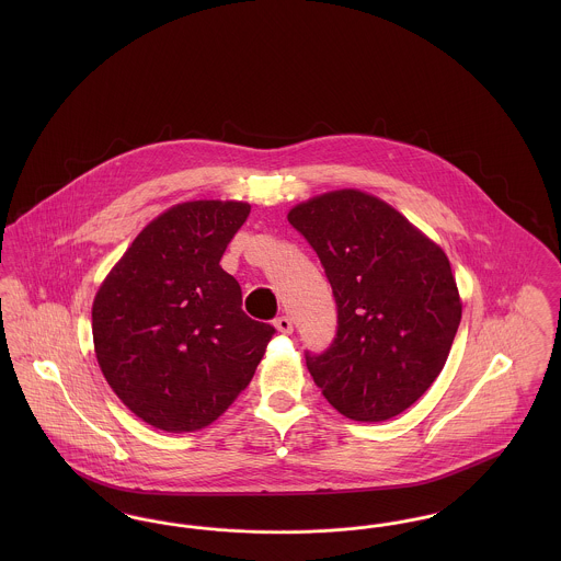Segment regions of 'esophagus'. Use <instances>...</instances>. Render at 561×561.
Listing matches in <instances>:
<instances>
[{
  "instance_id": "esophagus-1",
  "label": "esophagus",
  "mask_w": 561,
  "mask_h": 561,
  "mask_svg": "<svg viewBox=\"0 0 561 561\" xmlns=\"http://www.w3.org/2000/svg\"><path fill=\"white\" fill-rule=\"evenodd\" d=\"M273 325H275L277 332H282V334H293L294 332V323L288 316L277 318V320L273 321Z\"/></svg>"
}]
</instances>
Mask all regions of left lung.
Wrapping results in <instances>:
<instances>
[{"label":"left lung","instance_id":"left-lung-1","mask_svg":"<svg viewBox=\"0 0 561 561\" xmlns=\"http://www.w3.org/2000/svg\"><path fill=\"white\" fill-rule=\"evenodd\" d=\"M288 220L318 252L339 309L334 343L305 355L321 396L351 421L398 416L444 370L460 323L446 252L359 188L300 202Z\"/></svg>","mask_w":561,"mask_h":561}]
</instances>
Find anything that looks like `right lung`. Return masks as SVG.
<instances>
[{"label": "right lung", "instance_id": "1", "mask_svg": "<svg viewBox=\"0 0 561 561\" xmlns=\"http://www.w3.org/2000/svg\"><path fill=\"white\" fill-rule=\"evenodd\" d=\"M250 214L245 202L195 199L153 218L92 302V339L108 387L168 433L208 427L252 380L273 325L241 311L220 267Z\"/></svg>", "mask_w": 561, "mask_h": 561}]
</instances>
